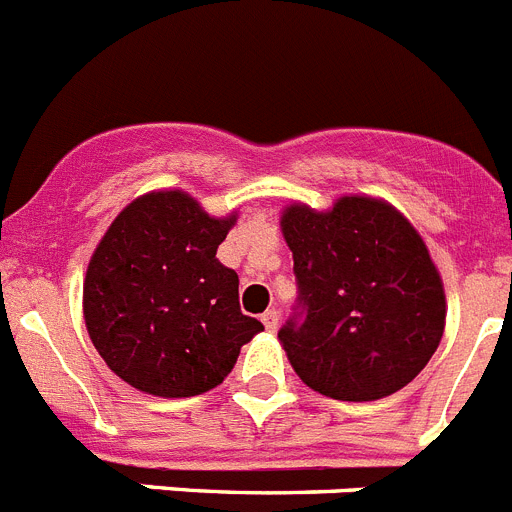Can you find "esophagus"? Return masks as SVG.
I'll list each match as a JSON object with an SVG mask.
<instances>
[{
  "label": "esophagus",
  "mask_w": 512,
  "mask_h": 512,
  "mask_svg": "<svg viewBox=\"0 0 512 512\" xmlns=\"http://www.w3.org/2000/svg\"><path fill=\"white\" fill-rule=\"evenodd\" d=\"M261 323L266 325V330H277L279 328V312L277 310H266L261 315Z\"/></svg>",
  "instance_id": "34e87169"
}]
</instances>
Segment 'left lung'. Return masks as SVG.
<instances>
[{
  "label": "left lung",
  "instance_id": "8db88e82",
  "mask_svg": "<svg viewBox=\"0 0 512 512\" xmlns=\"http://www.w3.org/2000/svg\"><path fill=\"white\" fill-rule=\"evenodd\" d=\"M282 233L300 297L279 341L297 377L343 402L382 400L413 382L441 343L446 295L408 217L351 194L325 212L289 205Z\"/></svg>",
  "mask_w": 512,
  "mask_h": 512
}]
</instances>
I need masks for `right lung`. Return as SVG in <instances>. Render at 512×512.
<instances>
[{
    "mask_svg": "<svg viewBox=\"0 0 512 512\" xmlns=\"http://www.w3.org/2000/svg\"><path fill=\"white\" fill-rule=\"evenodd\" d=\"M235 220L207 215L182 189L143 194L112 220L89 261L84 320L122 382L156 397L202 395L264 330L215 256Z\"/></svg>",
    "mask_w": 512,
    "mask_h": 512,
    "instance_id": "add662e5",
    "label": "right lung"
}]
</instances>
